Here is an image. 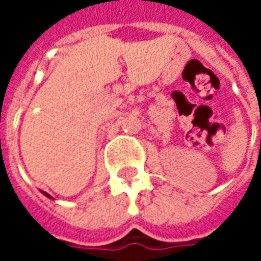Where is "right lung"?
I'll return each mask as SVG.
<instances>
[{
	"instance_id": "obj_1",
	"label": "right lung",
	"mask_w": 261,
	"mask_h": 261,
	"mask_svg": "<svg viewBox=\"0 0 261 261\" xmlns=\"http://www.w3.org/2000/svg\"><path fill=\"white\" fill-rule=\"evenodd\" d=\"M43 195L47 196V197H50V199H52V196H49V195H47V193H46V192H43Z\"/></svg>"
}]
</instances>
